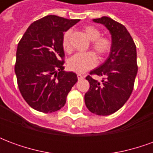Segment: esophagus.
I'll use <instances>...</instances> for the list:
<instances>
[{
  "label": "esophagus",
  "instance_id": "1",
  "mask_svg": "<svg viewBox=\"0 0 153 153\" xmlns=\"http://www.w3.org/2000/svg\"><path fill=\"white\" fill-rule=\"evenodd\" d=\"M77 77H78V79L79 80L83 79H84V76L82 75V74H77Z\"/></svg>",
  "mask_w": 153,
  "mask_h": 153
}]
</instances>
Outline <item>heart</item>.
<instances>
[{
  "mask_svg": "<svg viewBox=\"0 0 153 153\" xmlns=\"http://www.w3.org/2000/svg\"><path fill=\"white\" fill-rule=\"evenodd\" d=\"M83 31L91 42L92 48L95 53L100 57L105 56L111 50V42L109 38L101 37V33L97 28L93 26H86L83 28ZM70 32L66 31L62 38V46L64 50L70 51ZM97 58L93 52H84V53H76L70 57L68 60V68L72 71L77 73H83L86 70H90L96 65Z\"/></svg>",
  "mask_w": 153,
  "mask_h": 153,
  "instance_id": "1",
  "label": "heart"
}]
</instances>
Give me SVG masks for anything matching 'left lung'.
<instances>
[{
	"label": "left lung",
	"instance_id": "left-lung-1",
	"mask_svg": "<svg viewBox=\"0 0 153 153\" xmlns=\"http://www.w3.org/2000/svg\"><path fill=\"white\" fill-rule=\"evenodd\" d=\"M103 25L111 35V47L105 62L90 74L103 77L97 81L88 75L90 88L85 93L87 108L98 115H111L124 106L131 95L138 72L137 51L133 38L125 26L103 16L93 19Z\"/></svg>",
	"mask_w": 153,
	"mask_h": 153
}]
</instances>
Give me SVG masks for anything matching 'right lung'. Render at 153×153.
<instances>
[{
  "mask_svg": "<svg viewBox=\"0 0 153 153\" xmlns=\"http://www.w3.org/2000/svg\"><path fill=\"white\" fill-rule=\"evenodd\" d=\"M79 21L47 15L33 23L19 42L17 83L24 99L36 111L51 113L61 109L78 81L76 74L64 71L62 38Z\"/></svg>",
  "mask_w": 153,
  "mask_h": 153,
  "instance_id": "right-lung-1",
  "label": "right lung"
}]
</instances>
